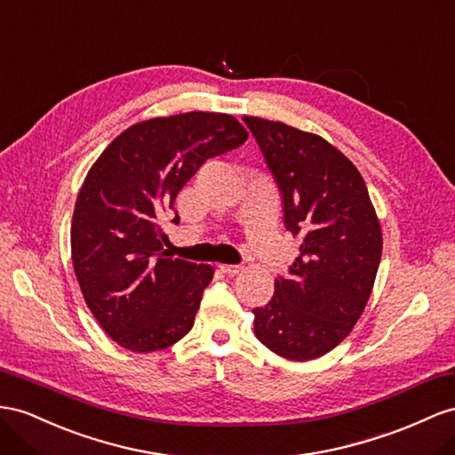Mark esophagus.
Instances as JSON below:
<instances>
[{"label": "esophagus", "instance_id": "34e87169", "mask_svg": "<svg viewBox=\"0 0 455 455\" xmlns=\"http://www.w3.org/2000/svg\"><path fill=\"white\" fill-rule=\"evenodd\" d=\"M219 269L223 271L225 275H228V276H235V275H238L242 271V265H220Z\"/></svg>", "mask_w": 455, "mask_h": 455}]
</instances>
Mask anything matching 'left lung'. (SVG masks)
I'll return each instance as SVG.
<instances>
[{
    "label": "left lung",
    "mask_w": 455,
    "mask_h": 455,
    "mask_svg": "<svg viewBox=\"0 0 455 455\" xmlns=\"http://www.w3.org/2000/svg\"><path fill=\"white\" fill-rule=\"evenodd\" d=\"M283 194L284 227L299 236L290 275L253 309V332L276 355L309 361L352 332L379 271L382 230L355 165L327 140L243 116Z\"/></svg>",
    "instance_id": "8db88e82"
}]
</instances>
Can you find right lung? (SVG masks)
I'll list each match as a JSON object with an SVG mask.
<instances>
[{"mask_svg":"<svg viewBox=\"0 0 455 455\" xmlns=\"http://www.w3.org/2000/svg\"><path fill=\"white\" fill-rule=\"evenodd\" d=\"M246 140L227 113L156 116L128 126L88 171L73 213V267L86 306L121 347L157 352L194 327L215 271L167 258L159 219L209 157Z\"/></svg>","mask_w":455,"mask_h":455,"instance_id":"add662e5","label":"right lung"}]
</instances>
